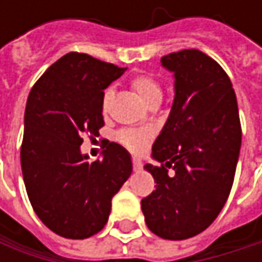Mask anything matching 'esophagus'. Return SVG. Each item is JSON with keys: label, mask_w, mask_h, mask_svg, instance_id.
Here are the masks:
<instances>
[{"label": "esophagus", "mask_w": 262, "mask_h": 262, "mask_svg": "<svg viewBox=\"0 0 262 262\" xmlns=\"http://www.w3.org/2000/svg\"><path fill=\"white\" fill-rule=\"evenodd\" d=\"M133 170L135 171H141L142 170V162L136 158H133Z\"/></svg>", "instance_id": "1"}]
</instances>
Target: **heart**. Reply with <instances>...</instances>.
Listing matches in <instances>:
<instances>
[{
    "mask_svg": "<svg viewBox=\"0 0 262 262\" xmlns=\"http://www.w3.org/2000/svg\"><path fill=\"white\" fill-rule=\"evenodd\" d=\"M132 86L135 89V92L139 95V98L147 104H153V103H161L162 98V86L158 80L151 76H138L132 80ZM114 97V88H107L103 94L101 98V109L103 112H106L109 109L111 100ZM118 139L120 142H123L127 148H130L133 151H141L144 150V147L147 145L148 139H150V132L147 130H121L118 133Z\"/></svg>",
    "mask_w": 262,
    "mask_h": 262,
    "instance_id": "b5f03b06",
    "label": "heart"
}]
</instances>
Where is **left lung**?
Returning a JSON list of instances; mask_svg holds the SVG:
<instances>
[{
	"instance_id": "1",
	"label": "left lung",
	"mask_w": 262,
	"mask_h": 262,
	"mask_svg": "<svg viewBox=\"0 0 262 262\" xmlns=\"http://www.w3.org/2000/svg\"><path fill=\"white\" fill-rule=\"evenodd\" d=\"M174 77L170 115L145 164L156 189L141 200L148 229L165 239L203 232L223 209L235 176L241 126L232 83L199 50L161 59ZM171 168V170H168Z\"/></svg>"
}]
</instances>
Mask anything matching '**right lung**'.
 Here are the masks:
<instances>
[{
  "mask_svg": "<svg viewBox=\"0 0 262 262\" xmlns=\"http://www.w3.org/2000/svg\"><path fill=\"white\" fill-rule=\"evenodd\" d=\"M127 68L68 53L31 88L24 114L21 167L30 203L54 234L83 239L107 223L112 197L132 174L130 153L107 142L103 159L89 162L83 135L104 126V89Z\"/></svg>",
  "mask_w": 262,
  "mask_h": 262,
  "instance_id": "right-lung-1",
  "label": "right lung"
}]
</instances>
